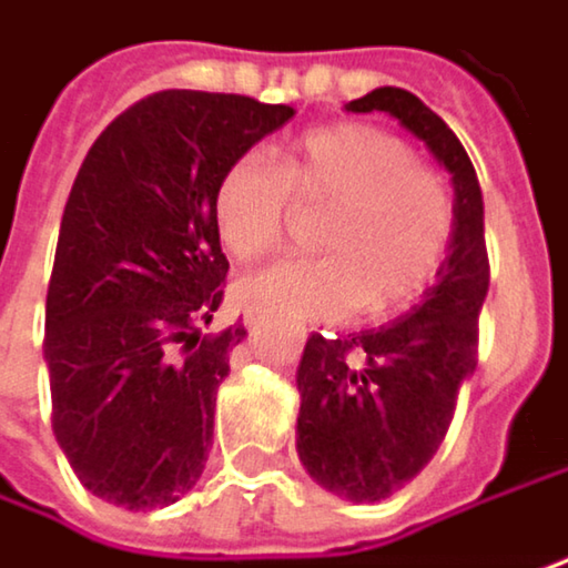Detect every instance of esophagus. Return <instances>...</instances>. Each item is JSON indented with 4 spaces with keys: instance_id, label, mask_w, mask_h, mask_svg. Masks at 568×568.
Masks as SVG:
<instances>
[{
    "instance_id": "34e87169",
    "label": "esophagus",
    "mask_w": 568,
    "mask_h": 568,
    "mask_svg": "<svg viewBox=\"0 0 568 568\" xmlns=\"http://www.w3.org/2000/svg\"><path fill=\"white\" fill-rule=\"evenodd\" d=\"M263 318H266V312H263L260 305H250V308L243 312V325H246L250 332H256V328L263 325Z\"/></svg>"
}]
</instances>
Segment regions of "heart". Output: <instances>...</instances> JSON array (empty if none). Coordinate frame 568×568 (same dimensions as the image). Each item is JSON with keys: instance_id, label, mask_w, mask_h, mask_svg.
Segmentation results:
<instances>
[{"instance_id": "obj_1", "label": "heart", "mask_w": 568, "mask_h": 568, "mask_svg": "<svg viewBox=\"0 0 568 568\" xmlns=\"http://www.w3.org/2000/svg\"><path fill=\"white\" fill-rule=\"evenodd\" d=\"M302 211H325L315 250L243 283L256 305L305 318H389L436 283L455 204L436 169L371 123L302 132L273 162L236 155L214 187V224L236 260H260L285 240Z\"/></svg>"}]
</instances>
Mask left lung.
Returning a JSON list of instances; mask_svg holds the SVG:
<instances>
[{"mask_svg":"<svg viewBox=\"0 0 568 568\" xmlns=\"http://www.w3.org/2000/svg\"><path fill=\"white\" fill-rule=\"evenodd\" d=\"M344 110L399 120L429 145L455 187V233L419 305L357 335H312L298 361V462L325 490L374 504L433 462L455 399L475 374L478 315L490 283L485 201L458 135L409 90L377 87Z\"/></svg>","mask_w":568,"mask_h":568,"instance_id":"8db88e82","label":"left lung"}]
</instances>
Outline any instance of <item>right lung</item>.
<instances>
[{
    "mask_svg": "<svg viewBox=\"0 0 568 568\" xmlns=\"http://www.w3.org/2000/svg\"><path fill=\"white\" fill-rule=\"evenodd\" d=\"M236 93L162 90L120 113L80 165L44 305L54 438L80 485L126 510L197 485L243 322L204 332L227 256L214 187L292 120Z\"/></svg>",
    "mask_w": 568,
    "mask_h": 568,
    "instance_id": "obj_1",
    "label": "right lung"
}]
</instances>
